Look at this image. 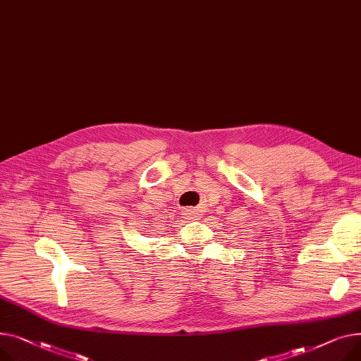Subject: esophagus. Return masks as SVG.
I'll list each match as a JSON object with an SVG mask.
<instances>
[{"label":"esophagus","instance_id":"esophagus-1","mask_svg":"<svg viewBox=\"0 0 361 361\" xmlns=\"http://www.w3.org/2000/svg\"><path fill=\"white\" fill-rule=\"evenodd\" d=\"M184 214L187 216V218H193L195 210L193 209H184Z\"/></svg>","mask_w":361,"mask_h":361}]
</instances>
